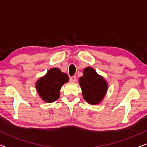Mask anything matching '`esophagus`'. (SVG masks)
I'll use <instances>...</instances> for the list:
<instances>
[{
  "instance_id": "esophagus-1",
  "label": "esophagus",
  "mask_w": 147,
  "mask_h": 147,
  "mask_svg": "<svg viewBox=\"0 0 147 147\" xmlns=\"http://www.w3.org/2000/svg\"><path fill=\"white\" fill-rule=\"evenodd\" d=\"M69 81L70 82H71V83H74V82L77 81V78H76V76H71V77H70L69 78Z\"/></svg>"
}]
</instances>
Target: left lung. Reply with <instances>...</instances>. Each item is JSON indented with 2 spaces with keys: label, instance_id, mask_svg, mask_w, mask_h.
I'll return each mask as SVG.
<instances>
[{
  "label": "left lung",
  "instance_id": "8db88e82",
  "mask_svg": "<svg viewBox=\"0 0 147 147\" xmlns=\"http://www.w3.org/2000/svg\"><path fill=\"white\" fill-rule=\"evenodd\" d=\"M82 95L88 103L96 104L102 101L107 91L108 84L91 67L84 69V75L79 78Z\"/></svg>",
  "mask_w": 147,
  "mask_h": 147
}]
</instances>
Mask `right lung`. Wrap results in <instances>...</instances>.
<instances>
[{
    "label": "right lung",
    "mask_w": 147,
    "mask_h": 147,
    "mask_svg": "<svg viewBox=\"0 0 147 147\" xmlns=\"http://www.w3.org/2000/svg\"><path fill=\"white\" fill-rule=\"evenodd\" d=\"M68 80L67 74L61 72L58 68H51L45 76L37 82L36 88L42 99L50 103L59 98L60 89Z\"/></svg>",
    "instance_id": "1"
}]
</instances>
